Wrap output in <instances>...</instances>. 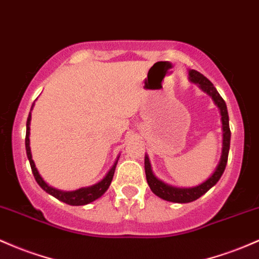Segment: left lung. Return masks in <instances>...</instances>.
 Listing matches in <instances>:
<instances>
[{"label":"left lung","instance_id":"8db88e82","mask_svg":"<svg viewBox=\"0 0 259 259\" xmlns=\"http://www.w3.org/2000/svg\"><path fill=\"white\" fill-rule=\"evenodd\" d=\"M189 78L192 82L199 84V87L206 92L208 95L214 99L215 104L220 108L221 112V120H223V130H224V143H223V155H221V161L219 166L212 173V176L208 178L204 183L199 184L193 188H176V187L168 186V184L163 183V182L156 178L151 171V164H150L149 157H145V173H146V180L149 183L150 188L157 197L167 201H172V203H190V201L197 200L201 195L205 194L208 190L214 187L223 176L225 167L227 163V157H229V150H230V139H231V132H230L229 125V113H227V107L225 101L223 97L219 95L217 88L214 84L209 81L203 73L198 72L197 70L189 71Z\"/></svg>","mask_w":259,"mask_h":259}]
</instances>
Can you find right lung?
Here are the masks:
<instances>
[{
    "label": "right lung",
    "instance_id": "obj_1",
    "mask_svg": "<svg viewBox=\"0 0 259 259\" xmlns=\"http://www.w3.org/2000/svg\"><path fill=\"white\" fill-rule=\"evenodd\" d=\"M29 124H30V113L28 115L27 119V132H25V150H27V156H28V160H29L30 163V168H32L33 176L35 178L36 183L41 187L42 189L45 190L47 193L55 197L59 200L64 201V203L69 204V205H84V204L88 203H92L95 201L96 199H98L99 197L106 193V190L109 188L110 183H112L113 180V176H114V171H115V166H116V162L114 163V166L110 168V171L107 173L106 177L103 178L101 182H98L97 184L95 186H91L87 187V188H81L77 190H73V192H62V190L55 189L53 187L48 186L42 178L40 177L38 171L35 168V164H34V161L32 160V153H30V147H29Z\"/></svg>",
    "mask_w": 259,
    "mask_h": 259
}]
</instances>
